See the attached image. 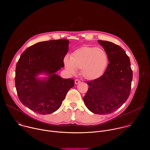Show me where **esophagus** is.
<instances>
[{
    "label": "esophagus",
    "mask_w": 150,
    "mask_h": 150,
    "mask_svg": "<svg viewBox=\"0 0 150 150\" xmlns=\"http://www.w3.org/2000/svg\"><path fill=\"white\" fill-rule=\"evenodd\" d=\"M79 82H80V81H79V79H76L75 80V84H78Z\"/></svg>",
    "instance_id": "obj_1"
}]
</instances>
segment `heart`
Instances as JSON below:
<instances>
[{
    "instance_id": "1",
    "label": "heart",
    "mask_w": 150,
    "mask_h": 150,
    "mask_svg": "<svg viewBox=\"0 0 150 150\" xmlns=\"http://www.w3.org/2000/svg\"><path fill=\"white\" fill-rule=\"evenodd\" d=\"M108 56L102 49L95 47H82L75 50L70 59L65 57L64 64L71 74L76 69H81L82 76L88 80H94L104 74L108 64Z\"/></svg>"
}]
</instances>
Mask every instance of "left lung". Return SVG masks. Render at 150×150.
Segmentation results:
<instances>
[{
    "mask_svg": "<svg viewBox=\"0 0 150 150\" xmlns=\"http://www.w3.org/2000/svg\"><path fill=\"white\" fill-rule=\"evenodd\" d=\"M98 42L109 63L101 76L87 82L89 87L83 100L91 112L107 115L119 109L129 97L133 73L130 59L121 47L108 41Z\"/></svg>",
    "mask_w": 150,
    "mask_h": 150,
    "instance_id": "8db88e82",
    "label": "left lung"
}]
</instances>
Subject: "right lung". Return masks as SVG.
I'll return each instance as SVG.
<instances>
[{
  "label": "right lung",
  "mask_w": 150,
  "mask_h": 150,
  "mask_svg": "<svg viewBox=\"0 0 150 150\" xmlns=\"http://www.w3.org/2000/svg\"><path fill=\"white\" fill-rule=\"evenodd\" d=\"M67 39L39 42L27 48L17 62L15 87L23 105L41 115L51 114L59 109L73 79H64L56 72L64 67L63 59L69 50ZM48 76L41 79L39 74Z\"/></svg>",
  "instance_id": "1"
}]
</instances>
